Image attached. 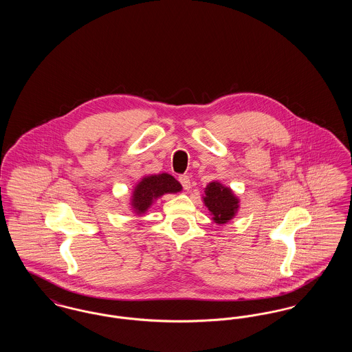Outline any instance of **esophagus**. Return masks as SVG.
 Segmentation results:
<instances>
[{"label": "esophagus", "mask_w": 352, "mask_h": 352, "mask_svg": "<svg viewBox=\"0 0 352 352\" xmlns=\"http://www.w3.org/2000/svg\"><path fill=\"white\" fill-rule=\"evenodd\" d=\"M179 182L182 184L184 190H190L191 188V182H190V177L188 175H181L179 177Z\"/></svg>", "instance_id": "obj_1"}]
</instances>
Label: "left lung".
<instances>
[{
    "label": "left lung",
    "mask_w": 352,
    "mask_h": 352,
    "mask_svg": "<svg viewBox=\"0 0 352 352\" xmlns=\"http://www.w3.org/2000/svg\"><path fill=\"white\" fill-rule=\"evenodd\" d=\"M203 201L211 212L212 220L218 224L228 223L234 219L239 210V198L234 195V191L218 181L206 186Z\"/></svg>",
    "instance_id": "8db88e82"
}]
</instances>
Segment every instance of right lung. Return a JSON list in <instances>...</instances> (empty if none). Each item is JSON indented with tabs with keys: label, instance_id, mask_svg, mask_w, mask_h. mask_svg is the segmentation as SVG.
Returning a JSON list of instances; mask_svg holds the SVG:
<instances>
[{
	"label": "right lung",
	"instance_id": "right-lung-1",
	"mask_svg": "<svg viewBox=\"0 0 352 352\" xmlns=\"http://www.w3.org/2000/svg\"><path fill=\"white\" fill-rule=\"evenodd\" d=\"M182 190L181 184L168 173L144 177L134 187L131 204L134 212L141 215L148 211L153 201L165 194H175Z\"/></svg>",
	"mask_w": 352,
	"mask_h": 352
}]
</instances>
